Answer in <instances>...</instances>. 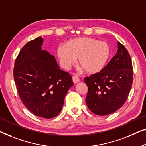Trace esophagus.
<instances>
[{"instance_id":"1","label":"esophagus","mask_w":146,"mask_h":146,"mask_svg":"<svg viewBox=\"0 0 146 146\" xmlns=\"http://www.w3.org/2000/svg\"><path fill=\"white\" fill-rule=\"evenodd\" d=\"M72 79H73V82L75 84V83H78L80 81H79V78L78 77H77V76H73Z\"/></svg>"}]
</instances>
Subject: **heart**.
<instances>
[{
    "label": "heart",
    "mask_w": 146,
    "mask_h": 146,
    "mask_svg": "<svg viewBox=\"0 0 146 146\" xmlns=\"http://www.w3.org/2000/svg\"><path fill=\"white\" fill-rule=\"evenodd\" d=\"M57 56L63 68L68 70L78 65L88 74H96L106 66L110 56V48L104 42H98L89 37H80L69 40L64 46L57 49Z\"/></svg>",
    "instance_id": "obj_1"
}]
</instances>
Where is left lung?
<instances>
[{
  "label": "left lung",
  "mask_w": 146,
  "mask_h": 146,
  "mask_svg": "<svg viewBox=\"0 0 146 146\" xmlns=\"http://www.w3.org/2000/svg\"><path fill=\"white\" fill-rule=\"evenodd\" d=\"M86 104L98 116L113 113L128 98L133 82L132 60L126 48L118 42L116 54L100 72L85 77Z\"/></svg>",
  "instance_id": "obj_1"
}]
</instances>
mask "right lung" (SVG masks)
<instances>
[{"label": "right lung", "instance_id": "1", "mask_svg": "<svg viewBox=\"0 0 146 146\" xmlns=\"http://www.w3.org/2000/svg\"><path fill=\"white\" fill-rule=\"evenodd\" d=\"M43 42L38 37L22 48L14 63V79L26 107L36 116L52 118L61 112L73 83L55 57L42 50Z\"/></svg>", "mask_w": 146, "mask_h": 146}]
</instances>
